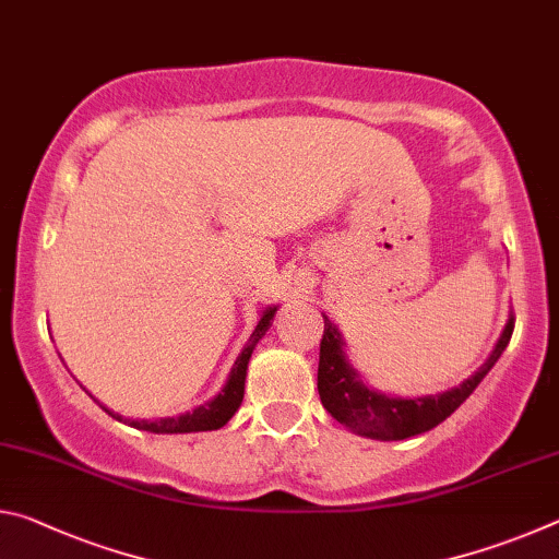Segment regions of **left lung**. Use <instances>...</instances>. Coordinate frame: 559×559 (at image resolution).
I'll use <instances>...</instances> for the list:
<instances>
[{"instance_id":"left-lung-1","label":"left lung","mask_w":559,"mask_h":559,"mask_svg":"<svg viewBox=\"0 0 559 559\" xmlns=\"http://www.w3.org/2000/svg\"><path fill=\"white\" fill-rule=\"evenodd\" d=\"M325 318L323 340H320V362H318V394L325 409L335 416L340 424L353 429L359 437H370L380 441H400L416 437L441 424L451 416L459 406L468 400L480 380L490 372V367L498 362L503 349L513 335L515 318L510 313L508 323L500 333L493 353L488 355L484 365L473 372L466 382H461L453 390L443 394L414 396V400H402V396H386L380 392L367 390L359 380V374L349 367L343 353V335L337 328Z\"/></svg>"}]
</instances>
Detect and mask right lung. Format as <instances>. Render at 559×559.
Segmentation results:
<instances>
[{"instance_id":"1","label":"right lung","mask_w":559,"mask_h":559,"mask_svg":"<svg viewBox=\"0 0 559 559\" xmlns=\"http://www.w3.org/2000/svg\"><path fill=\"white\" fill-rule=\"evenodd\" d=\"M278 308H266L263 310V316L259 320L257 330H253L249 343L243 345L241 355L236 357V362L229 372V380L222 386V392L214 396V400L204 402L197 406V409L187 412V414H179V416H165V419H155V421H147V419H122V416L112 414L110 409H106L110 416H116L118 421H126L130 427L135 429H143V431H153V433H192V431H214V429H222L226 421L231 419L236 414V409L241 406L243 400V382H246V367H249V359L253 347H257L259 340L266 335V330L271 328V320L276 316Z\"/></svg>"}]
</instances>
